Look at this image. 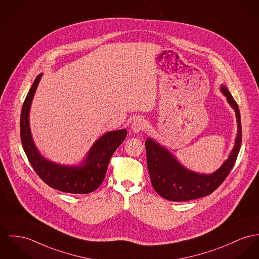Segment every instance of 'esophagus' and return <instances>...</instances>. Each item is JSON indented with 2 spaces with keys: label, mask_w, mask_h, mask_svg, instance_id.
Masks as SVG:
<instances>
[{
  "label": "esophagus",
  "mask_w": 259,
  "mask_h": 259,
  "mask_svg": "<svg viewBox=\"0 0 259 259\" xmlns=\"http://www.w3.org/2000/svg\"><path fill=\"white\" fill-rule=\"evenodd\" d=\"M146 127H147L146 120L142 117H137L136 119L133 120V122L131 124V128H132L133 132H135V133H139L141 131L145 130Z\"/></svg>",
  "instance_id": "obj_1"
}]
</instances>
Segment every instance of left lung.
<instances>
[{"instance_id": "1", "label": "left lung", "mask_w": 259, "mask_h": 259, "mask_svg": "<svg viewBox=\"0 0 259 259\" xmlns=\"http://www.w3.org/2000/svg\"><path fill=\"white\" fill-rule=\"evenodd\" d=\"M222 93L236 111L238 120V135L235 147L224 164L212 175H199L186 169L164 148L154 140L148 138L145 146L147 165L154 189L161 197L169 201H188L197 199L214 192L229 176L239 155L241 145V123L239 105L226 87Z\"/></svg>"}]
</instances>
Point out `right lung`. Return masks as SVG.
<instances>
[{
    "instance_id": "obj_1",
    "label": "right lung",
    "mask_w": 259,
    "mask_h": 259,
    "mask_svg": "<svg viewBox=\"0 0 259 259\" xmlns=\"http://www.w3.org/2000/svg\"><path fill=\"white\" fill-rule=\"evenodd\" d=\"M42 75L33 81L21 108L20 140L24 153L36 175L50 187L62 192L88 194L100 187L109 160L127 136L125 129L104 134L92 147L81 166H64L44 159L31 139L28 112L32 98Z\"/></svg>"
}]
</instances>
